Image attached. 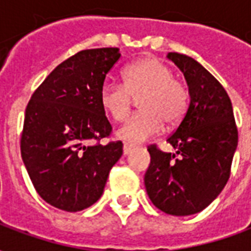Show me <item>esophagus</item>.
<instances>
[{
	"label": "esophagus",
	"instance_id": "34e87169",
	"mask_svg": "<svg viewBox=\"0 0 251 251\" xmlns=\"http://www.w3.org/2000/svg\"><path fill=\"white\" fill-rule=\"evenodd\" d=\"M133 151H134V147H133V145H129V144H125V145H124V156H129Z\"/></svg>",
	"mask_w": 251,
	"mask_h": 251
}]
</instances>
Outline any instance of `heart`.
<instances>
[{"label": "heart", "mask_w": 251, "mask_h": 251, "mask_svg": "<svg viewBox=\"0 0 251 251\" xmlns=\"http://www.w3.org/2000/svg\"><path fill=\"white\" fill-rule=\"evenodd\" d=\"M125 83L106 80L99 90V102L107 114L122 122L130 113L133 98L140 111L117 131L126 144H140L156 136L167 126L179 125L188 110V91L175 79L172 68L158 59H144L125 70Z\"/></svg>", "instance_id": "b5f03b06"}]
</instances>
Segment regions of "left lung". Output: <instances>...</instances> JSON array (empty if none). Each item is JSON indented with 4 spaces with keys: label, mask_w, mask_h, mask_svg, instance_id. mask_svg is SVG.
I'll return each mask as SVG.
<instances>
[{
    "label": "left lung",
    "mask_w": 251,
    "mask_h": 251,
    "mask_svg": "<svg viewBox=\"0 0 251 251\" xmlns=\"http://www.w3.org/2000/svg\"><path fill=\"white\" fill-rule=\"evenodd\" d=\"M188 84L189 106L167 141L177 149L164 153L149 148L151 164L144 183L158 210L175 216L198 214L212 203L230 177L238 130L231 100L221 83L200 63L169 52Z\"/></svg>",
    "instance_id": "8db88e82"
}]
</instances>
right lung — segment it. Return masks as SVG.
<instances>
[{
  "label": "right lung",
  "instance_id": "obj_1",
  "mask_svg": "<svg viewBox=\"0 0 251 251\" xmlns=\"http://www.w3.org/2000/svg\"><path fill=\"white\" fill-rule=\"evenodd\" d=\"M120 57V48L77 52L46 77L26 106L21 157L37 194L59 210L93 205L122 156L121 141L93 144L111 133L99 90Z\"/></svg>",
  "mask_w": 251,
  "mask_h": 251
}]
</instances>
